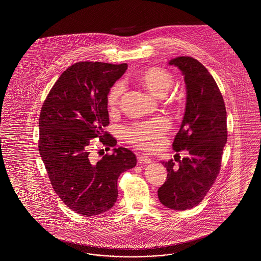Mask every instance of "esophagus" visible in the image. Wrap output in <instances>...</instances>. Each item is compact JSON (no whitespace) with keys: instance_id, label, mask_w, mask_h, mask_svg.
Returning <instances> with one entry per match:
<instances>
[{"instance_id":"34e87169","label":"esophagus","mask_w":261,"mask_h":261,"mask_svg":"<svg viewBox=\"0 0 261 261\" xmlns=\"http://www.w3.org/2000/svg\"><path fill=\"white\" fill-rule=\"evenodd\" d=\"M138 161H139V164H149V163H151V160L148 156H145V155H139Z\"/></svg>"}]
</instances>
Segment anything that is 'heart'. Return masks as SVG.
<instances>
[{
  "label": "heart",
  "mask_w": 261,
  "mask_h": 261,
  "mask_svg": "<svg viewBox=\"0 0 261 261\" xmlns=\"http://www.w3.org/2000/svg\"><path fill=\"white\" fill-rule=\"evenodd\" d=\"M138 81L151 95L163 97L171 88L173 77L171 73L166 70L153 67L142 71L138 76ZM122 93L123 86L121 84L115 85L110 90L107 96L109 110H118ZM169 126L168 119L164 117H158L128 127L125 132V138L127 142L136 147L144 150H154L164 144Z\"/></svg>",
  "instance_id": "obj_1"
}]
</instances>
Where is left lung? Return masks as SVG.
<instances>
[{"label": "left lung", "mask_w": 261, "mask_h": 261, "mask_svg": "<svg viewBox=\"0 0 261 261\" xmlns=\"http://www.w3.org/2000/svg\"><path fill=\"white\" fill-rule=\"evenodd\" d=\"M168 65L185 76L187 102L173 150L187 149L189 156L162 162L167 170L166 182L158 190L167 208L186 211L196 206L211 190L218 175L223 147L227 141L226 110L213 75L191 57H177Z\"/></svg>", "instance_id": "8db88e82"}]
</instances>
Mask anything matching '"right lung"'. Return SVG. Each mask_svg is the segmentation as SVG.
I'll list each match as a JSON object with an SVG mask.
<instances>
[{
  "label": "right lung",
  "instance_id": "1",
  "mask_svg": "<svg viewBox=\"0 0 261 261\" xmlns=\"http://www.w3.org/2000/svg\"><path fill=\"white\" fill-rule=\"evenodd\" d=\"M126 69V64L76 63L61 74L42 107L40 154L53 189L75 214L94 216L111 210L120 173L137 165L125 147H114L96 163L89 155L94 138L117 144L103 130L110 123L107 96Z\"/></svg>",
  "mask_w": 261,
  "mask_h": 261
}]
</instances>
